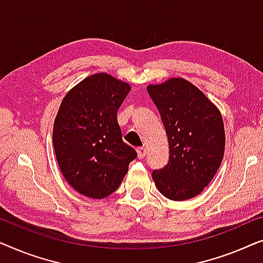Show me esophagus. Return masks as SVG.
I'll list each match as a JSON object with an SVG mask.
<instances>
[{
    "instance_id": "esophagus-1",
    "label": "esophagus",
    "mask_w": 263,
    "mask_h": 263,
    "mask_svg": "<svg viewBox=\"0 0 263 263\" xmlns=\"http://www.w3.org/2000/svg\"><path fill=\"white\" fill-rule=\"evenodd\" d=\"M137 155H138V158H144L146 155V149L144 146L137 147Z\"/></svg>"
}]
</instances>
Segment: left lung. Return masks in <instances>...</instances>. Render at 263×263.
<instances>
[{"label": "left lung", "mask_w": 263, "mask_h": 263, "mask_svg": "<svg viewBox=\"0 0 263 263\" xmlns=\"http://www.w3.org/2000/svg\"><path fill=\"white\" fill-rule=\"evenodd\" d=\"M146 89L161 114L169 144V162L154 170V182L170 200L197 197L212 181L224 157L225 131L219 109L182 77L149 84Z\"/></svg>", "instance_id": "8db88e82"}]
</instances>
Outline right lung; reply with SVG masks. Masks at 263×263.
Returning a JSON list of instances; mask_svg holds the SVG:
<instances>
[{
	"instance_id": "right-lung-1",
	"label": "right lung",
	"mask_w": 263,
	"mask_h": 263,
	"mask_svg": "<svg viewBox=\"0 0 263 263\" xmlns=\"http://www.w3.org/2000/svg\"><path fill=\"white\" fill-rule=\"evenodd\" d=\"M131 86L106 72L88 76L63 99L53 124V147L66 182L91 199L117 191L137 156L124 143L117 113Z\"/></svg>"
}]
</instances>
